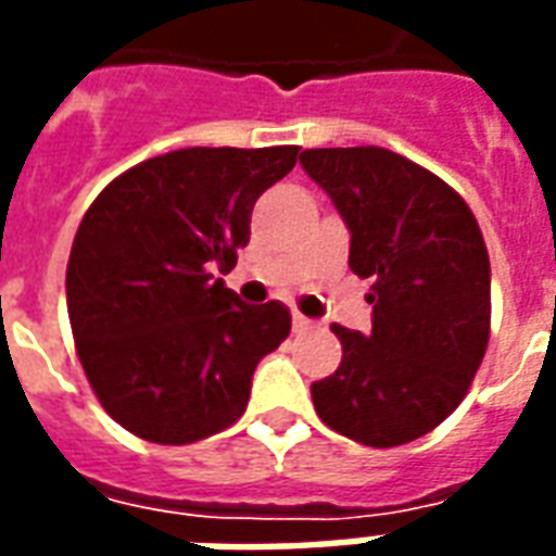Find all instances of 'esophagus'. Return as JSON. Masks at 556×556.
Wrapping results in <instances>:
<instances>
[{
	"instance_id": "34e87169",
	"label": "esophagus",
	"mask_w": 556,
	"mask_h": 556,
	"mask_svg": "<svg viewBox=\"0 0 556 556\" xmlns=\"http://www.w3.org/2000/svg\"><path fill=\"white\" fill-rule=\"evenodd\" d=\"M291 327H294V333H306V330H313L315 321H309L306 315L294 313V315H291Z\"/></svg>"
}]
</instances>
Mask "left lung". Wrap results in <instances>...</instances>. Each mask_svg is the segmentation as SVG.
Wrapping results in <instances>:
<instances>
[{"label":"left lung","mask_w":556,"mask_h":556,"mask_svg":"<svg viewBox=\"0 0 556 556\" xmlns=\"http://www.w3.org/2000/svg\"><path fill=\"white\" fill-rule=\"evenodd\" d=\"M301 166L345 219L349 265L372 279V330L333 325L342 363L313 384L325 426L399 446L441 426L489 349L491 265L462 195L378 146L306 148Z\"/></svg>","instance_id":"obj_1"}]
</instances>
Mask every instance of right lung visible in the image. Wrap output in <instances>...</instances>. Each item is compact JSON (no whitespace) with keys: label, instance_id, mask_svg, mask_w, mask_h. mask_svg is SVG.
Wrapping results in <instances>:
<instances>
[{"label":"right lung","instance_id":"1","mask_svg":"<svg viewBox=\"0 0 556 556\" xmlns=\"http://www.w3.org/2000/svg\"><path fill=\"white\" fill-rule=\"evenodd\" d=\"M301 160L298 146L181 148L101 190L67 258V315L103 410L142 441H202L250 402L258 361L289 337L214 277L250 241V214Z\"/></svg>","mask_w":556,"mask_h":556}]
</instances>
